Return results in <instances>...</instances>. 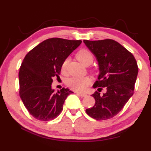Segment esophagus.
Returning a JSON list of instances; mask_svg holds the SVG:
<instances>
[{
  "label": "esophagus",
  "mask_w": 151,
  "mask_h": 151,
  "mask_svg": "<svg viewBox=\"0 0 151 151\" xmlns=\"http://www.w3.org/2000/svg\"><path fill=\"white\" fill-rule=\"evenodd\" d=\"M76 94H78L79 96H81V97H85V96H86V94H85V93H76Z\"/></svg>",
  "instance_id": "obj_1"
}]
</instances>
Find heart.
Listing matches in <instances>:
<instances>
[{
  "label": "heart",
  "instance_id": "obj_1",
  "mask_svg": "<svg viewBox=\"0 0 151 151\" xmlns=\"http://www.w3.org/2000/svg\"><path fill=\"white\" fill-rule=\"evenodd\" d=\"M78 59L84 65H91L93 60V57L92 53L87 49H82L79 50L76 55ZM69 62L68 58H65L61 65V70L63 73H65L67 70V67ZM91 83V78L88 76H83V77H77L73 76L68 79L66 84L68 87L72 90L77 92H83L87 89L88 86L90 85Z\"/></svg>",
  "mask_w": 151,
  "mask_h": 151
}]
</instances>
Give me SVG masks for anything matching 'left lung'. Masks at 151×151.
Masks as SVG:
<instances>
[{
	"instance_id": "8db88e82",
	"label": "left lung",
	"mask_w": 151,
	"mask_h": 151,
	"mask_svg": "<svg viewBox=\"0 0 151 151\" xmlns=\"http://www.w3.org/2000/svg\"><path fill=\"white\" fill-rule=\"evenodd\" d=\"M83 42L99 64L100 72L93 88L106 89L102 95L100 91L92 94L95 104L86 112L99 121L111 119L121 111L134 93L139 70L137 61L131 52L114 40Z\"/></svg>"
}]
</instances>
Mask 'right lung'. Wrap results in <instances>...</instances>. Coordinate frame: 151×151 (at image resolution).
Wrapping results in <instances>:
<instances>
[{"instance_id":"obj_1","label":"right lung","mask_w":151,"mask_h":151,"mask_svg":"<svg viewBox=\"0 0 151 151\" xmlns=\"http://www.w3.org/2000/svg\"><path fill=\"white\" fill-rule=\"evenodd\" d=\"M81 40L52 38L44 40L25 56L20 67L19 94L24 106L36 119L51 121L59 115L66 97L73 93L52 88V78L60 75L61 65L81 44Z\"/></svg>"}]
</instances>
